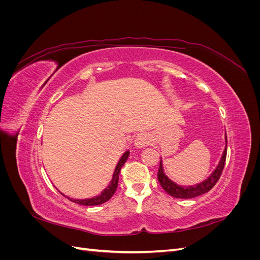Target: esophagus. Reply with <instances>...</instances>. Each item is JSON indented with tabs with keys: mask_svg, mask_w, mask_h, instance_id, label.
<instances>
[{
	"mask_svg": "<svg viewBox=\"0 0 260 260\" xmlns=\"http://www.w3.org/2000/svg\"><path fill=\"white\" fill-rule=\"evenodd\" d=\"M148 144H149V138L147 135H145V133H140V135H138L136 137L135 145L138 148H143V147L147 146Z\"/></svg>",
	"mask_w": 260,
	"mask_h": 260,
	"instance_id": "esophagus-1",
	"label": "esophagus"
}]
</instances>
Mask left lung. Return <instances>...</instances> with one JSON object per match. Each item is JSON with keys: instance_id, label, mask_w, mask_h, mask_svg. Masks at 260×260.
Segmentation results:
<instances>
[{"instance_id": "obj_1", "label": "left lung", "mask_w": 260, "mask_h": 260, "mask_svg": "<svg viewBox=\"0 0 260 260\" xmlns=\"http://www.w3.org/2000/svg\"><path fill=\"white\" fill-rule=\"evenodd\" d=\"M226 135H225V148L223 151L221 159L219 161V165L217 166L216 170L212 172L209 178H207L205 181H203L202 183L195 185V186H181L176 184L175 182H172L168 177L164 174V169H162V162L160 160L159 162V169H158V174H157V177H158V182L160 183L161 187L166 191L169 195L174 196L176 199H193L196 198V196H200L204 193H207L210 191L212 187L216 185L218 182V180L220 179V176L222 174V170L224 168V164H225V157H226Z\"/></svg>"}]
</instances>
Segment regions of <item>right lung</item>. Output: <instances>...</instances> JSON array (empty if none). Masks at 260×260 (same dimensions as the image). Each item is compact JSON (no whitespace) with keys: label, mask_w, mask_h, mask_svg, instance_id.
Returning a JSON list of instances; mask_svg holds the SVG:
<instances>
[{"label":"right lung","mask_w":260,"mask_h":260,"mask_svg":"<svg viewBox=\"0 0 260 260\" xmlns=\"http://www.w3.org/2000/svg\"><path fill=\"white\" fill-rule=\"evenodd\" d=\"M129 157V152H125L122 157L120 158V160L118 161L115 172H114V176H113V180L111 181V183L109 185L105 188V190L102 192L99 196H95V198L93 199H88V200H74V199H69L67 198L69 201H72L74 203L79 204V205H83V206H95V205H101V204H103L107 201H109L112 199V196L114 195V193L117 190V186H118V180H119V174H120V170L122 168V166L124 165V162L127 161Z\"/></svg>","instance_id":"1"}]
</instances>
